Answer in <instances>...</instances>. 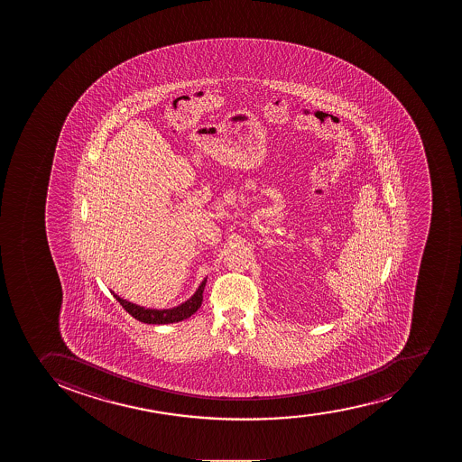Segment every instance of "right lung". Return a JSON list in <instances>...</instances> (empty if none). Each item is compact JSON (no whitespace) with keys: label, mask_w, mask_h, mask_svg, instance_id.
Masks as SVG:
<instances>
[{"label":"right lung","mask_w":462,"mask_h":462,"mask_svg":"<svg viewBox=\"0 0 462 462\" xmlns=\"http://www.w3.org/2000/svg\"><path fill=\"white\" fill-rule=\"evenodd\" d=\"M206 280H208V277L201 282L200 286L197 288L191 298H188L187 301L179 304V306L171 307V309H147V307L126 301L113 291H111V293L120 302V306L124 307L129 315L140 320V322L153 325L173 324V322H179V320L188 319L189 316L194 315L200 309Z\"/></svg>","instance_id":"right-lung-1"}]
</instances>
